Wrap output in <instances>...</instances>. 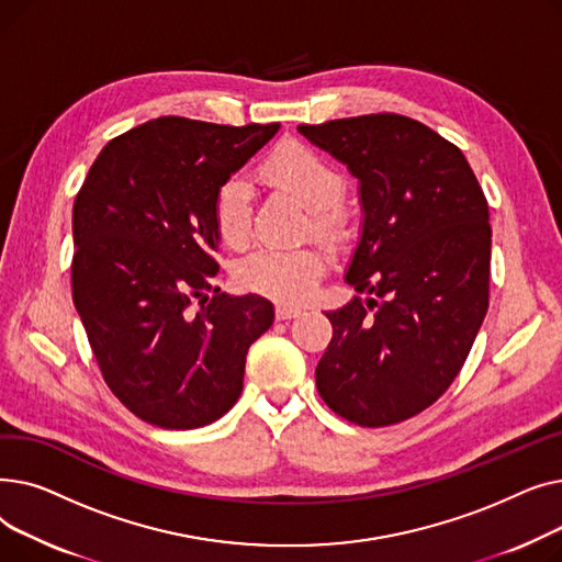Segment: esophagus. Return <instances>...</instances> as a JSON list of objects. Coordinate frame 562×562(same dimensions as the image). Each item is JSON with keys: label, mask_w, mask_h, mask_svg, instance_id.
<instances>
[{"label": "esophagus", "mask_w": 562, "mask_h": 562, "mask_svg": "<svg viewBox=\"0 0 562 562\" xmlns=\"http://www.w3.org/2000/svg\"><path fill=\"white\" fill-rule=\"evenodd\" d=\"M301 314H303L301 307H291V305H278V307H276V318H278V321L296 318V316H301Z\"/></svg>", "instance_id": "esophagus-1"}]
</instances>
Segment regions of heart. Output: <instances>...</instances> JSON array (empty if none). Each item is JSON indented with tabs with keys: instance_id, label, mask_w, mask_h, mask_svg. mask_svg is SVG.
Listing matches in <instances>:
<instances>
[{
	"instance_id": "heart-1",
	"label": "heart",
	"mask_w": 562,
	"mask_h": 562,
	"mask_svg": "<svg viewBox=\"0 0 562 562\" xmlns=\"http://www.w3.org/2000/svg\"><path fill=\"white\" fill-rule=\"evenodd\" d=\"M263 180L289 191L307 212L318 236H335L341 218L337 204L344 195V177L321 155L305 145H286L259 168ZM214 218L227 246H244L250 234V184L236 175L218 189ZM326 259L314 248L276 250L259 248L246 255L234 269L236 284L280 303H301L318 284Z\"/></svg>"
}]
</instances>
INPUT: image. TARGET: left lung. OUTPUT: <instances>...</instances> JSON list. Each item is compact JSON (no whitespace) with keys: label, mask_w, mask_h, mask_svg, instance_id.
<instances>
[{"label":"left lung","mask_w":562,"mask_h":562,"mask_svg":"<svg viewBox=\"0 0 562 562\" xmlns=\"http://www.w3.org/2000/svg\"><path fill=\"white\" fill-rule=\"evenodd\" d=\"M299 132L358 180L360 241L344 280L367 293L328 312L316 367L339 417L380 428L419 415L449 390L487 314L492 227L464 155L396 113Z\"/></svg>","instance_id":"left-lung-1"}]
</instances>
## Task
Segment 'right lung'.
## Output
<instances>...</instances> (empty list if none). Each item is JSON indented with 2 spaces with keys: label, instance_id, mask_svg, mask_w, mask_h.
I'll use <instances>...</instances> for the list:
<instances>
[{
  "label": "right lung",
  "instance_id": "1",
  "mask_svg": "<svg viewBox=\"0 0 562 562\" xmlns=\"http://www.w3.org/2000/svg\"><path fill=\"white\" fill-rule=\"evenodd\" d=\"M278 130L155 117L109 140L75 198L72 301L109 390L147 424L221 419L273 326L271 301L210 280L218 189Z\"/></svg>",
  "mask_w": 562,
  "mask_h": 562
}]
</instances>
